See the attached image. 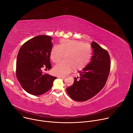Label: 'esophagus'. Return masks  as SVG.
<instances>
[{"label":"esophagus","instance_id":"obj_1","mask_svg":"<svg viewBox=\"0 0 133 133\" xmlns=\"http://www.w3.org/2000/svg\"><path fill=\"white\" fill-rule=\"evenodd\" d=\"M58 77L59 78H61V79H65L66 78L65 77H62V76H58Z\"/></svg>","mask_w":133,"mask_h":133}]
</instances>
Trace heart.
I'll return each mask as SVG.
<instances>
[{"instance_id": "b5f03b06", "label": "heart", "mask_w": 133, "mask_h": 133, "mask_svg": "<svg viewBox=\"0 0 133 133\" xmlns=\"http://www.w3.org/2000/svg\"><path fill=\"white\" fill-rule=\"evenodd\" d=\"M92 54L90 45L77 40L62 39L59 41V46L52 48L50 58L54 63H58L64 56L65 61L56 65L53 73L59 76H64L73 69L81 70L90 62Z\"/></svg>"}]
</instances>
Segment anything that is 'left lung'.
<instances>
[{
	"label": "left lung",
	"instance_id": "obj_1",
	"mask_svg": "<svg viewBox=\"0 0 133 133\" xmlns=\"http://www.w3.org/2000/svg\"><path fill=\"white\" fill-rule=\"evenodd\" d=\"M93 56L90 63L74 78V84L66 89L70 97L76 101H85L97 94L104 87L110 69L108 51L92 42Z\"/></svg>",
	"mask_w": 133,
	"mask_h": 133
}]
</instances>
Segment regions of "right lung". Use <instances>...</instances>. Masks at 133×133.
I'll use <instances>...</instances> for the list:
<instances>
[{
	"mask_svg": "<svg viewBox=\"0 0 133 133\" xmlns=\"http://www.w3.org/2000/svg\"><path fill=\"white\" fill-rule=\"evenodd\" d=\"M51 40L50 36H37L24 43L18 51L16 77L23 89L32 95H40L49 91L57 78L42 71L43 67L51 68Z\"/></svg>",
	"mask_w": 133,
	"mask_h": 133,
	"instance_id": "right-lung-1",
	"label": "right lung"
}]
</instances>
